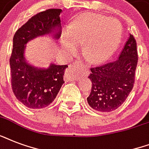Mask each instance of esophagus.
<instances>
[{
  "instance_id": "esophagus-1",
  "label": "esophagus",
  "mask_w": 149,
  "mask_h": 149,
  "mask_svg": "<svg viewBox=\"0 0 149 149\" xmlns=\"http://www.w3.org/2000/svg\"><path fill=\"white\" fill-rule=\"evenodd\" d=\"M89 73H90V71L88 69L81 66V65H77L74 68L69 69L65 71V78L66 80L70 81V79H74V77H76L77 74H81L84 75V77H88Z\"/></svg>"
}]
</instances>
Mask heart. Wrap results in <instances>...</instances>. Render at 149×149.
Here are the masks:
<instances>
[{
    "instance_id": "b5f03b06",
    "label": "heart",
    "mask_w": 149,
    "mask_h": 149,
    "mask_svg": "<svg viewBox=\"0 0 149 149\" xmlns=\"http://www.w3.org/2000/svg\"><path fill=\"white\" fill-rule=\"evenodd\" d=\"M122 29L115 19L97 14L84 13L69 25L61 37L65 52L73 53L76 43L84 45L83 54L86 59L100 63L108 59L114 52L121 38Z\"/></svg>"
}]
</instances>
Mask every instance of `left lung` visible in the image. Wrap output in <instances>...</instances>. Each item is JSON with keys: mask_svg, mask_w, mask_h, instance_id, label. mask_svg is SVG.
<instances>
[{"mask_svg": "<svg viewBox=\"0 0 149 149\" xmlns=\"http://www.w3.org/2000/svg\"><path fill=\"white\" fill-rule=\"evenodd\" d=\"M138 64L136 41L130 35L116 60L91 68L92 88L88 104L99 112H111L125 101L132 91Z\"/></svg>", "mask_w": 149, "mask_h": 149, "instance_id": "left-lung-1", "label": "left lung"}]
</instances>
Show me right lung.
Instances as JSON below:
<instances>
[{"mask_svg": "<svg viewBox=\"0 0 149 149\" xmlns=\"http://www.w3.org/2000/svg\"><path fill=\"white\" fill-rule=\"evenodd\" d=\"M61 13V9L38 13L17 29L13 38L10 58L12 90L16 98L29 108L42 109L49 106L64 84L63 75L67 65L51 63L47 68L38 67L29 63L24 55L26 45L35 38L49 36L56 41L60 38Z\"/></svg>", "mask_w": 149, "mask_h": 149, "instance_id": "obj_1", "label": "right lung"}]
</instances>
